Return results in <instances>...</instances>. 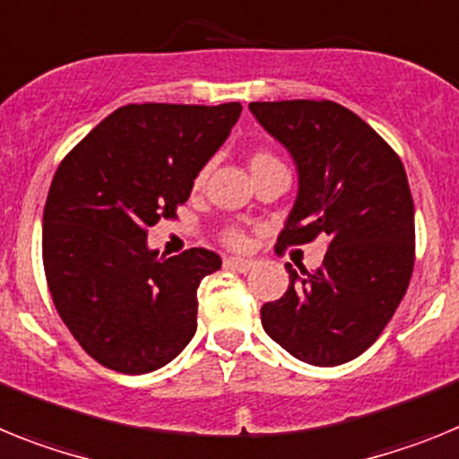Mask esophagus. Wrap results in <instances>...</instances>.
<instances>
[{"mask_svg": "<svg viewBox=\"0 0 459 459\" xmlns=\"http://www.w3.org/2000/svg\"><path fill=\"white\" fill-rule=\"evenodd\" d=\"M224 265L230 270H238V273H247V270L254 268V261H249V258H226Z\"/></svg>", "mask_w": 459, "mask_h": 459, "instance_id": "obj_1", "label": "esophagus"}]
</instances>
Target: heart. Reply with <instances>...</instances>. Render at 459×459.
<instances>
[{
	"label": "heart",
	"mask_w": 459,
	"mask_h": 459,
	"mask_svg": "<svg viewBox=\"0 0 459 459\" xmlns=\"http://www.w3.org/2000/svg\"><path fill=\"white\" fill-rule=\"evenodd\" d=\"M273 161H279V159L274 157V154L256 152L252 157V161H249V166H252V170H254V169H258V166H265V163H273ZM201 180H203V175H201V178H198V182H201ZM221 240H224V245L235 247V249H240V247H245L247 235H245V230L240 229V226H229V229L221 230Z\"/></svg>",
	"instance_id": "b5f03b06"
}]
</instances>
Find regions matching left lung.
<instances>
[{
    "mask_svg": "<svg viewBox=\"0 0 459 459\" xmlns=\"http://www.w3.org/2000/svg\"><path fill=\"white\" fill-rule=\"evenodd\" d=\"M249 110L289 147L300 189L279 247L328 240L324 265L290 263L289 290L261 307L265 333L298 360L334 368L368 351L404 298L416 263L413 198L402 159L334 101H254Z\"/></svg>",
    "mask_w": 459,
    "mask_h": 459,
    "instance_id": "left-lung-1",
    "label": "left lung"
}]
</instances>
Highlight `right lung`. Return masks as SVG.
I'll return each instance as SVG.
<instances>
[{"label": "right lung", "instance_id": "1", "mask_svg": "<svg viewBox=\"0 0 459 459\" xmlns=\"http://www.w3.org/2000/svg\"><path fill=\"white\" fill-rule=\"evenodd\" d=\"M240 103H129L59 163L43 207V270L55 309L87 356L122 374L173 360L196 333V290L221 258L147 249L178 219L194 178L229 138Z\"/></svg>", "mask_w": 459, "mask_h": 459}]
</instances>
